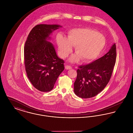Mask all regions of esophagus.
<instances>
[{
  "label": "esophagus",
  "mask_w": 133,
  "mask_h": 133,
  "mask_svg": "<svg viewBox=\"0 0 133 133\" xmlns=\"http://www.w3.org/2000/svg\"><path fill=\"white\" fill-rule=\"evenodd\" d=\"M65 68L66 70H70L72 69V67L70 66L69 65H65Z\"/></svg>",
  "instance_id": "esophagus-1"
}]
</instances>
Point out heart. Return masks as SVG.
<instances>
[{
	"label": "heart",
	"mask_w": 133,
	"mask_h": 133,
	"mask_svg": "<svg viewBox=\"0 0 133 133\" xmlns=\"http://www.w3.org/2000/svg\"><path fill=\"white\" fill-rule=\"evenodd\" d=\"M57 42L61 57L68 56L75 46V54L69 59L71 62H76L81 58L88 62L98 57L106 43L105 37L97 30L88 28H78L70 30L67 38L59 36Z\"/></svg>",
	"instance_id": "1"
}]
</instances>
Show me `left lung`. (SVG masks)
Listing matches in <instances>:
<instances>
[{
    "label": "left lung",
    "instance_id": "left-lung-1",
    "mask_svg": "<svg viewBox=\"0 0 133 133\" xmlns=\"http://www.w3.org/2000/svg\"><path fill=\"white\" fill-rule=\"evenodd\" d=\"M116 60V46L114 43L103 57L79 66L74 84L75 94L81 98H90L100 93L110 80Z\"/></svg>",
    "mask_w": 133,
    "mask_h": 133
}]
</instances>
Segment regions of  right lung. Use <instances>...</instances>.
Masks as SVG:
<instances>
[{"mask_svg":"<svg viewBox=\"0 0 133 133\" xmlns=\"http://www.w3.org/2000/svg\"><path fill=\"white\" fill-rule=\"evenodd\" d=\"M61 27L39 24L30 32L24 48L27 77L33 86L41 92L52 90L58 76L64 70L63 60L58 58L55 48L47 40L52 32Z\"/></svg>","mask_w":133,"mask_h":133,"instance_id":"1","label":"right lung"}]
</instances>
